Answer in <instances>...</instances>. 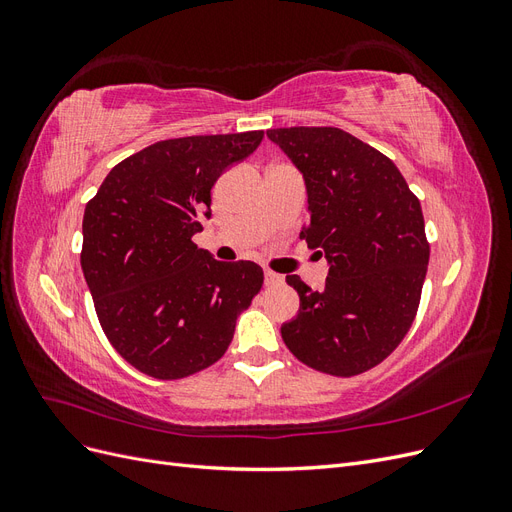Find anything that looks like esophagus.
Returning a JSON list of instances; mask_svg holds the SVG:
<instances>
[{
  "label": "esophagus",
  "mask_w": 512,
  "mask_h": 512,
  "mask_svg": "<svg viewBox=\"0 0 512 512\" xmlns=\"http://www.w3.org/2000/svg\"><path fill=\"white\" fill-rule=\"evenodd\" d=\"M265 284L267 286H282L284 284V277L273 273V271H265Z\"/></svg>",
  "instance_id": "1"
}]
</instances>
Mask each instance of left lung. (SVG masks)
<instances>
[{
  "label": "left lung",
  "instance_id": "1",
  "mask_svg": "<svg viewBox=\"0 0 512 512\" xmlns=\"http://www.w3.org/2000/svg\"><path fill=\"white\" fill-rule=\"evenodd\" d=\"M267 136L301 170L309 224L301 237L329 260L322 290L286 282L301 307L282 327L288 350L337 378L359 376L410 331L429 265L418 198L399 168L339 128H277Z\"/></svg>",
  "mask_w": 512,
  "mask_h": 512
}]
</instances>
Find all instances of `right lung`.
Masks as SVG:
<instances>
[{"label": "right lung", "mask_w": 512, "mask_h": 512, "mask_svg": "<svg viewBox=\"0 0 512 512\" xmlns=\"http://www.w3.org/2000/svg\"><path fill=\"white\" fill-rule=\"evenodd\" d=\"M262 130L183 136L119 162L83 215L81 267L108 342L132 367L179 380L220 361L262 288L256 262H220L192 237L211 188Z\"/></svg>", "instance_id": "obj_1"}]
</instances>
